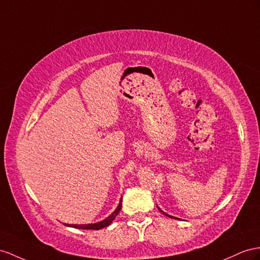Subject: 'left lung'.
I'll return each instance as SVG.
<instances>
[{"mask_svg":"<svg viewBox=\"0 0 260 260\" xmlns=\"http://www.w3.org/2000/svg\"><path fill=\"white\" fill-rule=\"evenodd\" d=\"M159 210H160V209H159ZM160 212H162V211L160 210ZM162 213H164V212H162ZM164 214H165V215H167V216H169V217H172V216H170V215H168V214H166V213H164Z\"/></svg>","mask_w":260,"mask_h":260,"instance_id":"8db88e82","label":"left lung"}]
</instances>
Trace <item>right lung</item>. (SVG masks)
I'll use <instances>...</instances> for the list:
<instances>
[{"mask_svg":"<svg viewBox=\"0 0 260 260\" xmlns=\"http://www.w3.org/2000/svg\"><path fill=\"white\" fill-rule=\"evenodd\" d=\"M121 209H122V200H121V202H119L117 209L114 212H113L109 217H106L105 219H103V221H101V222L95 223V224H86V225H75V224H72V225L67 224V225L71 226V228L82 229V230H101L103 228H106V226H109L113 221H114V218L117 216L118 212L121 211Z\"/></svg>","mask_w":260,"mask_h":260,"instance_id":"add662e5","label":"right lung"}]
</instances>
